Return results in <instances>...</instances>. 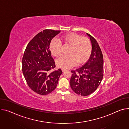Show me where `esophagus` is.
Returning a JSON list of instances; mask_svg holds the SVG:
<instances>
[{
	"label": "esophagus",
	"instance_id": "obj_1",
	"mask_svg": "<svg viewBox=\"0 0 129 129\" xmlns=\"http://www.w3.org/2000/svg\"><path fill=\"white\" fill-rule=\"evenodd\" d=\"M62 71L63 72H65L66 71V69H65V68H62Z\"/></svg>",
	"mask_w": 129,
	"mask_h": 129
}]
</instances>
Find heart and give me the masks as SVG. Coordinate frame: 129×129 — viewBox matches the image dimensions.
<instances>
[{
  "label": "heart",
  "instance_id": "obj_1",
  "mask_svg": "<svg viewBox=\"0 0 129 129\" xmlns=\"http://www.w3.org/2000/svg\"><path fill=\"white\" fill-rule=\"evenodd\" d=\"M62 41L65 45L70 46L67 55L63 56L56 61L57 65L61 68H67L84 63L89 57L91 52V43L87 38L75 33L64 35ZM50 50L52 55L58 57L62 55V44L60 41L53 40L50 45Z\"/></svg>",
  "mask_w": 129,
  "mask_h": 129
}]
</instances>
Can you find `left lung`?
<instances>
[{"mask_svg":"<svg viewBox=\"0 0 129 129\" xmlns=\"http://www.w3.org/2000/svg\"><path fill=\"white\" fill-rule=\"evenodd\" d=\"M92 45L90 56L87 62L75 71H72L70 85L77 94L86 96L98 88L103 76V57L97 41L88 33Z\"/></svg>","mask_w":129,"mask_h":129,"instance_id":"obj_1","label":"left lung"}]
</instances>
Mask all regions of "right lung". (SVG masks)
Returning <instances> with one entry per match:
<instances>
[{
  "label": "right lung",
  "mask_w": 129,
  "mask_h": 129,
  "mask_svg": "<svg viewBox=\"0 0 129 129\" xmlns=\"http://www.w3.org/2000/svg\"><path fill=\"white\" fill-rule=\"evenodd\" d=\"M61 31L45 29L28 43L22 60L23 75L29 87L41 95H46L56 88L62 72L53 71L55 62L49 46Z\"/></svg>",
  "instance_id": "obj_1"
}]
</instances>
